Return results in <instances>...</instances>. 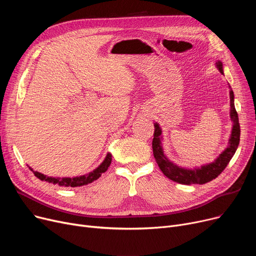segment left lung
Instances as JSON below:
<instances>
[{
    "label": "left lung",
    "mask_w": 256,
    "mask_h": 256,
    "mask_svg": "<svg viewBox=\"0 0 256 256\" xmlns=\"http://www.w3.org/2000/svg\"><path fill=\"white\" fill-rule=\"evenodd\" d=\"M216 68L224 74L223 72V64L222 61L217 60L214 63ZM230 88V121L232 122V132L230 139H228V144L226 148L214 160V162L202 164L200 167H182L176 165L170 160L167 156L164 154L163 148V135H162V128L158 122H154V140H152V150L154 156L156 160V163L164 173V176L169 180L182 184H202L208 182L216 178L219 174L225 169V167L230 163V160L234 156L236 152V148L240 143V124H238V113L234 108V94L232 87L228 84Z\"/></svg>",
    "instance_id": "8db88e82"
}]
</instances>
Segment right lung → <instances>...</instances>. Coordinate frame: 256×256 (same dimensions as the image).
<instances>
[{"instance_id": "obj_1", "label": "right lung", "mask_w": 256, "mask_h": 256, "mask_svg": "<svg viewBox=\"0 0 256 256\" xmlns=\"http://www.w3.org/2000/svg\"><path fill=\"white\" fill-rule=\"evenodd\" d=\"M112 162V154L110 152H108L104 160L100 163V165L94 169L93 171L84 174V176H74V178H52V176H44V174L40 173L38 171H34L30 166L29 169L34 173V176L39 178L40 180H44L50 184H59L61 186H80L84 184H91L92 182L96 180L98 178H100V176L104 172H106L109 168V166L111 165Z\"/></svg>"}]
</instances>
